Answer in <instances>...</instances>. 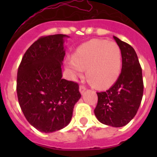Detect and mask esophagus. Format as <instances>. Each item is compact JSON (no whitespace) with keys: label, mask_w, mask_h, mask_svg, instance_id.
<instances>
[{"label":"esophagus","mask_w":157,"mask_h":157,"mask_svg":"<svg viewBox=\"0 0 157 157\" xmlns=\"http://www.w3.org/2000/svg\"><path fill=\"white\" fill-rule=\"evenodd\" d=\"M86 90V86L80 85V86H79L80 93H81V94H84V92H85Z\"/></svg>","instance_id":"34e87169"}]
</instances>
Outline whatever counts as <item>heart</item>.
Returning a JSON list of instances; mask_svg holds the SVG:
<instances>
[{"instance_id": "b5f03b06", "label": "heart", "mask_w": 157, "mask_h": 157, "mask_svg": "<svg viewBox=\"0 0 157 157\" xmlns=\"http://www.w3.org/2000/svg\"><path fill=\"white\" fill-rule=\"evenodd\" d=\"M71 78L82 76L86 69L88 79L96 86L106 88L118 78L122 68V53L115 41L92 39L77 48L73 59L66 60Z\"/></svg>"}]
</instances>
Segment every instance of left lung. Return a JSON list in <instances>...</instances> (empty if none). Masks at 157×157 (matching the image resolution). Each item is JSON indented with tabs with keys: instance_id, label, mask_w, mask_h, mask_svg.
Returning <instances> with one entry per match:
<instances>
[{
	"instance_id": "8db88e82",
	"label": "left lung",
	"mask_w": 157,
	"mask_h": 157,
	"mask_svg": "<svg viewBox=\"0 0 157 157\" xmlns=\"http://www.w3.org/2000/svg\"><path fill=\"white\" fill-rule=\"evenodd\" d=\"M122 53V71L108 90L98 92L94 114L101 123L111 127L127 125L135 116L143 96L142 71L134 48L115 37Z\"/></svg>"
}]
</instances>
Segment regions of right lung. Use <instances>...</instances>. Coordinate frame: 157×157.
Listing matches in <instances>:
<instances>
[{"label": "right lung", "mask_w": 157, "mask_h": 157, "mask_svg": "<svg viewBox=\"0 0 157 157\" xmlns=\"http://www.w3.org/2000/svg\"><path fill=\"white\" fill-rule=\"evenodd\" d=\"M65 34L42 36L22 58L17 73L18 101L27 121L41 132L68 125L79 98L78 84L62 78Z\"/></svg>", "instance_id": "1"}]
</instances>
